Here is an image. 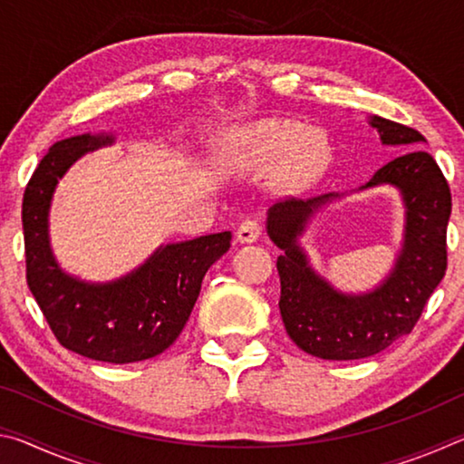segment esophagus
<instances>
[{
    "instance_id": "esophagus-1",
    "label": "esophagus",
    "mask_w": 464,
    "mask_h": 464,
    "mask_svg": "<svg viewBox=\"0 0 464 464\" xmlns=\"http://www.w3.org/2000/svg\"><path fill=\"white\" fill-rule=\"evenodd\" d=\"M260 221L257 218H246L239 227H237V239L241 243H254L257 237H260Z\"/></svg>"
}]
</instances>
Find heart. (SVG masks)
I'll list each match as a JSON object with an SVG mask.
<instances>
[{"label": "heart", "instance_id": "heart-1", "mask_svg": "<svg viewBox=\"0 0 464 464\" xmlns=\"http://www.w3.org/2000/svg\"><path fill=\"white\" fill-rule=\"evenodd\" d=\"M218 157L235 169H264L272 163V186L282 194H301L325 176L334 149L324 130L303 129L286 119H262L225 132Z\"/></svg>", "mask_w": 464, "mask_h": 464}]
</instances>
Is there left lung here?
<instances>
[{
  "label": "left lung",
  "instance_id": "1",
  "mask_svg": "<svg viewBox=\"0 0 464 464\" xmlns=\"http://www.w3.org/2000/svg\"><path fill=\"white\" fill-rule=\"evenodd\" d=\"M382 145L401 153L382 166L360 190L395 186L405 207L403 246L395 266L379 286L360 295H345L311 268L298 243L309 218L325 204L342 198L329 192L317 198H290L268 210L270 239L282 249L280 315L286 334L298 348L324 360H358L382 352L411 334L428 298L446 274V227L452 198L438 163L415 129L381 116L368 121Z\"/></svg>",
  "mask_w": 464,
  "mask_h": 464
}]
</instances>
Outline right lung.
<instances>
[{"label": "right lung", "instance_id": "right-lung-1", "mask_svg": "<svg viewBox=\"0 0 464 464\" xmlns=\"http://www.w3.org/2000/svg\"><path fill=\"white\" fill-rule=\"evenodd\" d=\"M112 143L106 132L54 143L26 186L22 225L28 288L59 343L100 362L129 364L161 354L182 334L204 274L231 247V231L161 246L137 270L104 285L63 272L49 239L53 192L82 155Z\"/></svg>", "mask_w": 464, "mask_h": 464}]
</instances>
